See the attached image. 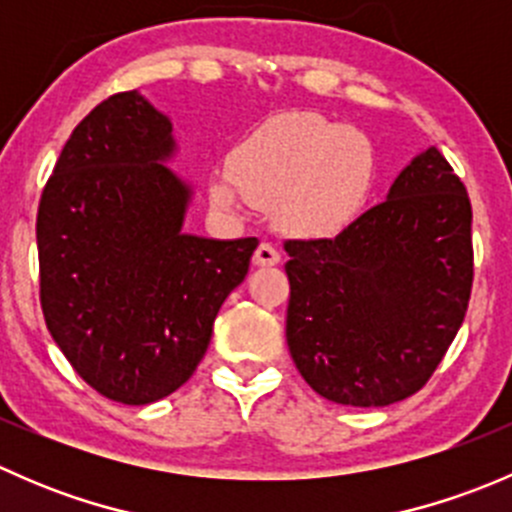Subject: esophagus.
<instances>
[{"label": "esophagus", "instance_id": "obj_1", "mask_svg": "<svg viewBox=\"0 0 512 512\" xmlns=\"http://www.w3.org/2000/svg\"><path fill=\"white\" fill-rule=\"evenodd\" d=\"M252 260H255V265L260 267H270V265H277V262L282 260V255L275 245H270V242H260Z\"/></svg>", "mask_w": 512, "mask_h": 512}]
</instances>
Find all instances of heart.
Here are the masks:
<instances>
[{"label":"heart","mask_w":512,"mask_h":512,"mask_svg":"<svg viewBox=\"0 0 512 512\" xmlns=\"http://www.w3.org/2000/svg\"><path fill=\"white\" fill-rule=\"evenodd\" d=\"M376 151L369 136L317 113H280L255 128L230 158V175H215L210 193L220 208L245 195L302 235L344 230L369 200Z\"/></svg>","instance_id":"heart-1"}]
</instances>
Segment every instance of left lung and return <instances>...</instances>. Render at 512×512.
Returning <instances> with one entry per match:
<instances>
[{
	"instance_id": "obj_1",
	"label": "left lung",
	"mask_w": 512,
	"mask_h": 512,
	"mask_svg": "<svg viewBox=\"0 0 512 512\" xmlns=\"http://www.w3.org/2000/svg\"><path fill=\"white\" fill-rule=\"evenodd\" d=\"M473 210L438 148L337 237L287 240V344L324 399L389 406L423 389L466 317Z\"/></svg>"
}]
</instances>
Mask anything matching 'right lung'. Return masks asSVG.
<instances>
[{
  "label": "right lung",
  "instance_id": "1",
  "mask_svg": "<svg viewBox=\"0 0 512 512\" xmlns=\"http://www.w3.org/2000/svg\"><path fill=\"white\" fill-rule=\"evenodd\" d=\"M173 126L138 91L108 96L66 141L36 215L46 329L106 399L146 406L198 369L257 237L185 235L190 185Z\"/></svg>",
  "mask_w": 512,
  "mask_h": 512
}]
</instances>
